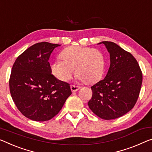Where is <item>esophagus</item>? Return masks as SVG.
<instances>
[{
    "mask_svg": "<svg viewBox=\"0 0 152 152\" xmlns=\"http://www.w3.org/2000/svg\"><path fill=\"white\" fill-rule=\"evenodd\" d=\"M70 88H71V90H72V92H76V91H77L80 88V87H79V86H74V85H71Z\"/></svg>",
    "mask_w": 152,
    "mask_h": 152,
    "instance_id": "1",
    "label": "esophagus"
}]
</instances>
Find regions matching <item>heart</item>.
Here are the masks:
<instances>
[{
  "instance_id": "heart-1",
  "label": "heart",
  "mask_w": 152,
  "mask_h": 152,
  "mask_svg": "<svg viewBox=\"0 0 152 152\" xmlns=\"http://www.w3.org/2000/svg\"><path fill=\"white\" fill-rule=\"evenodd\" d=\"M57 60L50 64L52 74L58 80L66 82L75 74L86 84H93L102 78L105 67V57L102 52L91 47L73 46L64 49Z\"/></svg>"
}]
</instances>
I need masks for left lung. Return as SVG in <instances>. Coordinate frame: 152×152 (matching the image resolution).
Segmentation results:
<instances>
[{
	"label": "left lung",
	"mask_w": 152,
	"mask_h": 152,
	"mask_svg": "<svg viewBox=\"0 0 152 152\" xmlns=\"http://www.w3.org/2000/svg\"><path fill=\"white\" fill-rule=\"evenodd\" d=\"M110 57L105 78L91 86L93 95L88 103L101 118L112 120L133 108L140 93L143 76L135 58L114 42L103 41Z\"/></svg>",
	"instance_id": "8db88e82"
}]
</instances>
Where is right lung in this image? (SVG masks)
Returning a JSON list of instances; mask_svg holds the SVG:
<instances>
[{
    "label": "right lung",
    "mask_w": 152,
    "mask_h": 152,
    "mask_svg": "<svg viewBox=\"0 0 152 152\" xmlns=\"http://www.w3.org/2000/svg\"><path fill=\"white\" fill-rule=\"evenodd\" d=\"M59 46L37 43L22 53L12 67L11 97L21 114L34 121L53 118L72 94L69 84L57 79L50 70V55Z\"/></svg>",
    "instance_id": "add662e5"
}]
</instances>
